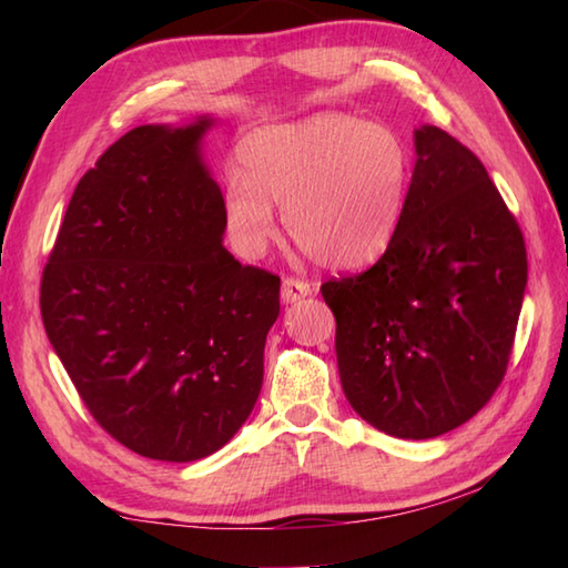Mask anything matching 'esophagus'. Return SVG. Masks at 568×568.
Here are the masks:
<instances>
[{"label": "esophagus", "instance_id": "34e87169", "mask_svg": "<svg viewBox=\"0 0 568 568\" xmlns=\"http://www.w3.org/2000/svg\"><path fill=\"white\" fill-rule=\"evenodd\" d=\"M310 295V283L307 281H300L295 275H287L283 281V300L285 303H297V300H303Z\"/></svg>", "mask_w": 568, "mask_h": 568}]
</instances>
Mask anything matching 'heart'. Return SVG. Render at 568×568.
<instances>
[{
	"label": "heart",
	"mask_w": 568,
	"mask_h": 568,
	"mask_svg": "<svg viewBox=\"0 0 568 568\" xmlns=\"http://www.w3.org/2000/svg\"><path fill=\"white\" fill-rule=\"evenodd\" d=\"M239 163L244 175L224 183V226L244 258L271 246L277 207L287 234L317 263L361 268L393 244L413 187L405 139L352 114L261 126L241 141Z\"/></svg>",
	"instance_id": "b5f03b06"
}]
</instances>
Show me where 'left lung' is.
<instances>
[{
    "instance_id": "8db88e82",
    "label": "left lung",
    "mask_w": 568,
    "mask_h": 568,
    "mask_svg": "<svg viewBox=\"0 0 568 568\" xmlns=\"http://www.w3.org/2000/svg\"><path fill=\"white\" fill-rule=\"evenodd\" d=\"M407 210L371 268L322 283L346 400L400 439L462 427L498 390L527 285V248L484 163L415 131Z\"/></svg>"
}]
</instances>
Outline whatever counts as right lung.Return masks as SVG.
I'll use <instances>...</instances> for the list:
<instances>
[{
	"mask_svg": "<svg viewBox=\"0 0 568 568\" xmlns=\"http://www.w3.org/2000/svg\"><path fill=\"white\" fill-rule=\"evenodd\" d=\"M197 124L136 126L80 178L41 277L48 339L126 449L197 462L258 400L281 277L222 246L224 197Z\"/></svg>",
	"mask_w": 568,
	"mask_h": 568,
	"instance_id": "obj_1",
	"label": "right lung"
}]
</instances>
